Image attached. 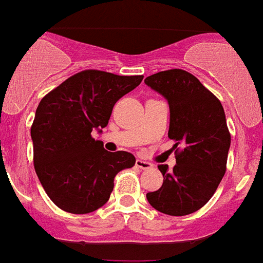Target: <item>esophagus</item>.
Here are the masks:
<instances>
[{
	"label": "esophagus",
	"instance_id": "esophagus-1",
	"mask_svg": "<svg viewBox=\"0 0 263 263\" xmlns=\"http://www.w3.org/2000/svg\"><path fill=\"white\" fill-rule=\"evenodd\" d=\"M136 167L141 168V170H151V168H152V164L148 163V161L140 160V159H138V160L136 161Z\"/></svg>",
	"mask_w": 263,
	"mask_h": 263
}]
</instances>
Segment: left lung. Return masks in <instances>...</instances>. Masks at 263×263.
I'll return each mask as SVG.
<instances>
[{"mask_svg":"<svg viewBox=\"0 0 263 263\" xmlns=\"http://www.w3.org/2000/svg\"><path fill=\"white\" fill-rule=\"evenodd\" d=\"M145 84L170 106L168 137L176 141V164L159 165L163 184L148 193L156 211L170 216L194 213L212 198L226 174L231 134L221 103L197 77L182 69L149 76Z\"/></svg>","mask_w":263,"mask_h":263,"instance_id":"8db88e82","label":"left lung"}]
</instances>
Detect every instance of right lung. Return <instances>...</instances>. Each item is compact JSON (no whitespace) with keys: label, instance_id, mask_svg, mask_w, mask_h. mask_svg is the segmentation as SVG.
<instances>
[{"label":"right lung","instance_id":"obj_1","mask_svg":"<svg viewBox=\"0 0 263 263\" xmlns=\"http://www.w3.org/2000/svg\"><path fill=\"white\" fill-rule=\"evenodd\" d=\"M142 79L83 70L41 100L31 127L33 165L50 199L62 211L85 215L102 208L115 175L136 164L132 153L108 152L91 133L106 127L115 103Z\"/></svg>","mask_w":263,"mask_h":263}]
</instances>
